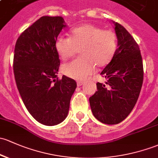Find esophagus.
Segmentation results:
<instances>
[{"mask_svg": "<svg viewBox=\"0 0 158 158\" xmlns=\"http://www.w3.org/2000/svg\"><path fill=\"white\" fill-rule=\"evenodd\" d=\"M84 84V81H77V86H82Z\"/></svg>", "mask_w": 158, "mask_h": 158, "instance_id": "1", "label": "esophagus"}]
</instances>
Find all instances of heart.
Masks as SVG:
<instances>
[{
    "label": "heart",
    "instance_id": "obj_1",
    "mask_svg": "<svg viewBox=\"0 0 158 158\" xmlns=\"http://www.w3.org/2000/svg\"><path fill=\"white\" fill-rule=\"evenodd\" d=\"M118 47L114 31L93 24H84L71 31L70 38L59 35L55 48L63 60L74 56L80 49L81 56L64 64V74L76 80H85L95 72L96 65L105 67L111 62Z\"/></svg>",
    "mask_w": 158,
    "mask_h": 158
}]
</instances>
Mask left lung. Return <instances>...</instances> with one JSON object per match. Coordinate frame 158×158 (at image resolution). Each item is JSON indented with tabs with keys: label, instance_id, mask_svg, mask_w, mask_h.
<instances>
[{
	"label": "left lung",
	"instance_id": "obj_1",
	"mask_svg": "<svg viewBox=\"0 0 158 158\" xmlns=\"http://www.w3.org/2000/svg\"><path fill=\"white\" fill-rule=\"evenodd\" d=\"M114 23L118 48L101 74L106 84L98 82L97 91L89 97L95 118L106 124L123 121L133 109L143 82V64L138 44L126 28Z\"/></svg>",
	"mask_w": 158,
	"mask_h": 158
}]
</instances>
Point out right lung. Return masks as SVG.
Masks as SVG:
<instances>
[{
    "mask_svg": "<svg viewBox=\"0 0 158 158\" xmlns=\"http://www.w3.org/2000/svg\"><path fill=\"white\" fill-rule=\"evenodd\" d=\"M65 26L62 16H42L20 35L15 45L13 72L18 90L28 112L47 126L65 119L77 87L74 80L57 77L60 60L55 41Z\"/></svg>",
    "mask_w": 158,
    "mask_h": 158,
    "instance_id": "add662e5",
    "label": "right lung"
}]
</instances>
